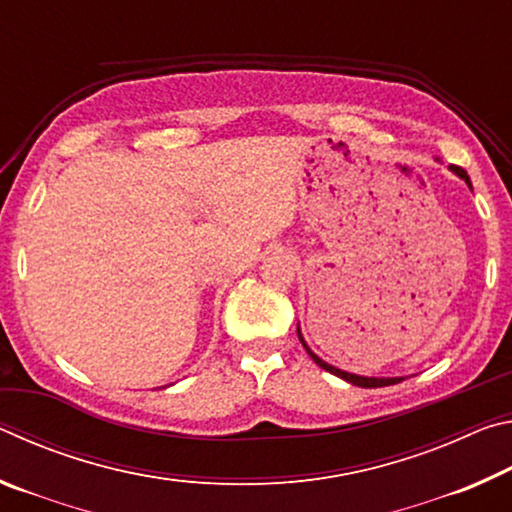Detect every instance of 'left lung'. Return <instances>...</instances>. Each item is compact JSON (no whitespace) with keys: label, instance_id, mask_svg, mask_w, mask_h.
Wrapping results in <instances>:
<instances>
[{"label":"left lung","instance_id":"8db88e82","mask_svg":"<svg viewBox=\"0 0 512 512\" xmlns=\"http://www.w3.org/2000/svg\"><path fill=\"white\" fill-rule=\"evenodd\" d=\"M449 169H452L456 176H461L465 183H467V187L472 189V183H470V176H467V171L465 169H461V167H456V164H449ZM298 336H300V329H298ZM300 341H302V336H300ZM302 345H305V341H302ZM305 350L309 352V357L314 359L320 368L323 370H327V372H332V375H336V377H341V379H345V381H350V384H354V386H361V388H379V386H393V384H397V381H402L404 377H393V379H381V377H359V375H352V372H345V370H339V368H334V366H329V363H325L323 359H318L314 352H311L307 345H305Z\"/></svg>","mask_w":512,"mask_h":512}]
</instances>
